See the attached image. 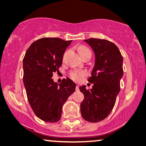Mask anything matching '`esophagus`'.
Instances as JSON below:
<instances>
[{"label": "esophagus", "mask_w": 146, "mask_h": 146, "mask_svg": "<svg viewBox=\"0 0 146 146\" xmlns=\"http://www.w3.org/2000/svg\"><path fill=\"white\" fill-rule=\"evenodd\" d=\"M76 91H78V90H79V86H78V85H76Z\"/></svg>", "instance_id": "1"}]
</instances>
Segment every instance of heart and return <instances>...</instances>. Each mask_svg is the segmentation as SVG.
<instances>
[{
    "instance_id": "heart-1",
    "label": "heart",
    "mask_w": 146,
    "mask_h": 146,
    "mask_svg": "<svg viewBox=\"0 0 146 146\" xmlns=\"http://www.w3.org/2000/svg\"><path fill=\"white\" fill-rule=\"evenodd\" d=\"M78 50H79V53H80V56H82V55L86 54V53H88V52L91 53V52H90V50H89V49L87 48L86 47H84V46L80 47L78 49ZM85 75H86V73H85L84 72H82V71L74 70V71L71 72V73H70L71 78L73 79L74 80H76V81L80 80L81 79V78L84 76Z\"/></svg>"
}]
</instances>
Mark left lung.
I'll use <instances>...</instances> for the list:
<instances>
[{
  "instance_id": "1",
  "label": "left lung",
  "mask_w": 146,
  "mask_h": 146,
  "mask_svg": "<svg viewBox=\"0 0 146 146\" xmlns=\"http://www.w3.org/2000/svg\"><path fill=\"white\" fill-rule=\"evenodd\" d=\"M95 56L90 90L79 87L84 98L80 104L81 115L87 121L97 123L110 114L120 92V80L123 76V57L117 46L106 39L90 38L84 40Z\"/></svg>"
}]
</instances>
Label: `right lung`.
<instances>
[{
  "mask_svg": "<svg viewBox=\"0 0 146 146\" xmlns=\"http://www.w3.org/2000/svg\"><path fill=\"white\" fill-rule=\"evenodd\" d=\"M72 40L44 37L34 41L23 58V84L28 101L38 118L48 123L60 119L62 106L75 91L71 79L54 82L53 73L62 66L66 49Z\"/></svg>",
  "mask_w": 146,
  "mask_h": 146,
  "instance_id": "right-lung-1",
  "label": "right lung"
}]
</instances>
